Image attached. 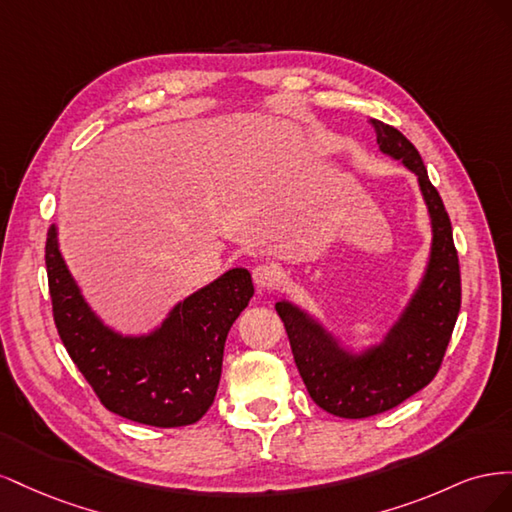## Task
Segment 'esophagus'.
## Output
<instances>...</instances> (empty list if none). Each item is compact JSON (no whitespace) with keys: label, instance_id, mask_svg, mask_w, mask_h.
<instances>
[{"label":"esophagus","instance_id":"34e87169","mask_svg":"<svg viewBox=\"0 0 512 512\" xmlns=\"http://www.w3.org/2000/svg\"><path fill=\"white\" fill-rule=\"evenodd\" d=\"M252 277H254V284L258 288H273L277 282V271L267 265H256L252 269Z\"/></svg>","mask_w":512,"mask_h":512}]
</instances>
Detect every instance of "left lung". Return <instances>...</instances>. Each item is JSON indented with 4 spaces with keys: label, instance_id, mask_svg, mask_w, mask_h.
I'll use <instances>...</instances> for the list:
<instances>
[{
    "label": "left lung",
    "instance_id": "obj_1",
    "mask_svg": "<svg viewBox=\"0 0 512 512\" xmlns=\"http://www.w3.org/2000/svg\"><path fill=\"white\" fill-rule=\"evenodd\" d=\"M374 126L384 156L416 175L429 215V254L408 301L378 339L356 348L307 307L290 299L275 303L307 393L322 410L342 418L386 412L425 389L438 374L461 307L451 220L429 181L421 153L393 126L378 119Z\"/></svg>",
    "mask_w": 512,
    "mask_h": 512
}]
</instances>
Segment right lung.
<instances>
[{"instance_id":"add662e5","label":"right lung","mask_w":512,"mask_h":512,"mask_svg":"<svg viewBox=\"0 0 512 512\" xmlns=\"http://www.w3.org/2000/svg\"><path fill=\"white\" fill-rule=\"evenodd\" d=\"M57 333L102 404L151 427L192 425L209 410L232 322L254 297L245 267L224 271L168 309L147 331L108 324L83 294L51 224L44 247Z\"/></svg>"}]
</instances>
